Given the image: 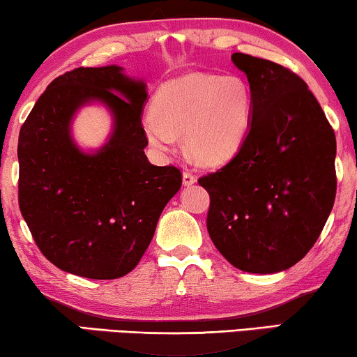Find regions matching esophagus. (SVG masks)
I'll use <instances>...</instances> for the list:
<instances>
[{
	"mask_svg": "<svg viewBox=\"0 0 357 357\" xmlns=\"http://www.w3.org/2000/svg\"><path fill=\"white\" fill-rule=\"evenodd\" d=\"M195 182H197V177H195V175L190 172V170L185 169L183 170V185H185V187H190V185H193Z\"/></svg>",
	"mask_w": 357,
	"mask_h": 357,
	"instance_id": "esophagus-1",
	"label": "esophagus"
}]
</instances>
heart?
<instances>
[{"label": "heart", "mask_w": 357, "mask_h": 357, "mask_svg": "<svg viewBox=\"0 0 357 357\" xmlns=\"http://www.w3.org/2000/svg\"><path fill=\"white\" fill-rule=\"evenodd\" d=\"M143 121L148 143L167 153L183 136L195 162L221 165L237 154L252 123L253 92L241 76L188 73L164 82Z\"/></svg>", "instance_id": "heart-1"}]
</instances>
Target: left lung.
I'll list each match as a JSON object with an SVG mask.
<instances>
[{
    "label": "left lung",
    "mask_w": 357,
    "mask_h": 357,
    "mask_svg": "<svg viewBox=\"0 0 357 357\" xmlns=\"http://www.w3.org/2000/svg\"><path fill=\"white\" fill-rule=\"evenodd\" d=\"M253 92L252 123L237 154L198 180L211 198L209 237L247 273L284 271L307 255L336 195L335 131L296 73L234 53Z\"/></svg>",
    "instance_id": "8db88e82"
}]
</instances>
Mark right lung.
Here are the masks:
<instances>
[{
	"mask_svg": "<svg viewBox=\"0 0 357 357\" xmlns=\"http://www.w3.org/2000/svg\"><path fill=\"white\" fill-rule=\"evenodd\" d=\"M143 81L123 68H76L53 79L19 133V208L37 247L60 270L115 280L138 265L159 216L180 190L174 165L146 158ZM99 101L114 123L107 143L86 153L72 139L81 106Z\"/></svg>",
	"mask_w": 357,
	"mask_h": 357,
	"instance_id": "right-lung-1",
	"label": "right lung"
}]
</instances>
